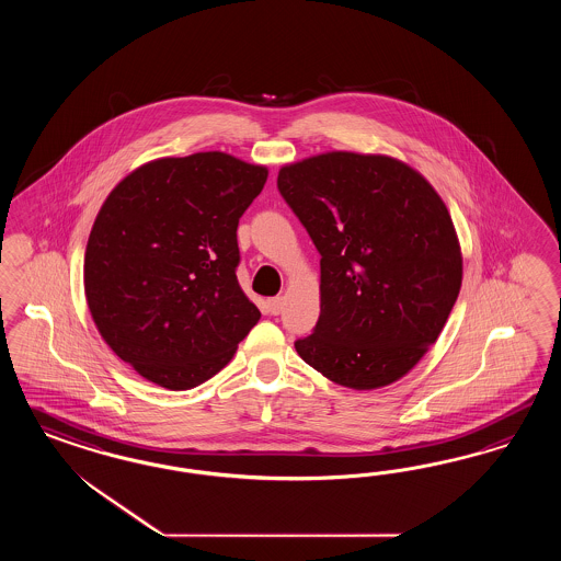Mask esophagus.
I'll list each match as a JSON object with an SVG mask.
<instances>
[{
  "label": "esophagus",
  "mask_w": 561,
  "mask_h": 561,
  "mask_svg": "<svg viewBox=\"0 0 561 561\" xmlns=\"http://www.w3.org/2000/svg\"><path fill=\"white\" fill-rule=\"evenodd\" d=\"M284 305H286V298H284V296H275V298H270V302H267L272 314H279V312L284 310Z\"/></svg>",
  "instance_id": "obj_1"
}]
</instances>
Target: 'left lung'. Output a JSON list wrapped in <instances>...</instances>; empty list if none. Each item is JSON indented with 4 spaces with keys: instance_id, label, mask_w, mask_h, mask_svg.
Returning a JSON list of instances; mask_svg holds the SVG:
<instances>
[{
    "instance_id": "8db88e82",
    "label": "left lung",
    "mask_w": 561,
    "mask_h": 561,
    "mask_svg": "<svg viewBox=\"0 0 561 561\" xmlns=\"http://www.w3.org/2000/svg\"><path fill=\"white\" fill-rule=\"evenodd\" d=\"M277 188L321 253V314L296 352L335 385L387 387L436 343L462 282L459 237L424 176L382 153L286 164Z\"/></svg>"
}]
</instances>
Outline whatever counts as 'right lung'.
<instances>
[{
	"instance_id": "add662e5",
	"label": "right lung",
	"mask_w": 561,
	"mask_h": 561,
	"mask_svg": "<svg viewBox=\"0 0 561 561\" xmlns=\"http://www.w3.org/2000/svg\"><path fill=\"white\" fill-rule=\"evenodd\" d=\"M267 174L224 152L158 158L104 199L85 244V302L106 345L153 385H202L261 319L238 284L237 228Z\"/></svg>"
}]
</instances>
